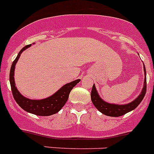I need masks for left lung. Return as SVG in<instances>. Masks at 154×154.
<instances>
[{"mask_svg": "<svg viewBox=\"0 0 154 154\" xmlns=\"http://www.w3.org/2000/svg\"><path fill=\"white\" fill-rule=\"evenodd\" d=\"M144 71L145 77H144V87L142 88L141 92L133 101L126 103V104H115V103H109L104 101L100 97L97 91L96 87L94 84L91 93V97L92 103L94 105L95 107L104 115L112 117L121 116L125 115L127 112L135 109L143 100L146 93V89H147V79H146V69L144 64Z\"/></svg>", "mask_w": 154, "mask_h": 154, "instance_id": "obj_1", "label": "left lung"}]
</instances>
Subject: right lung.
<instances>
[{
	"label": "right lung",
	"mask_w": 154,
	"mask_h": 154,
	"mask_svg": "<svg viewBox=\"0 0 154 154\" xmlns=\"http://www.w3.org/2000/svg\"><path fill=\"white\" fill-rule=\"evenodd\" d=\"M30 46H32V45H26L19 52L17 58L14 60L12 66H11V68H10V83L11 89H12L13 96L19 106L26 112L35 114V115L41 116L53 115V114L58 112L62 109V107L65 105L68 100L69 95L71 90L81 80L76 79L72 82L67 83L65 85L61 87L54 94L45 98V99H42V100H32V99H29V98L23 96L16 87L15 80H14V71H15V66L21 54Z\"/></svg>",
	"instance_id": "right-lung-1"
}]
</instances>
